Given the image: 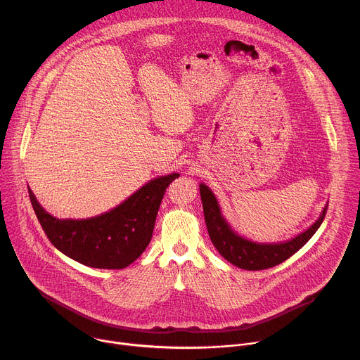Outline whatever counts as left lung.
Here are the masks:
<instances>
[{"instance_id": "left-lung-1", "label": "left lung", "mask_w": 360, "mask_h": 360, "mask_svg": "<svg viewBox=\"0 0 360 360\" xmlns=\"http://www.w3.org/2000/svg\"><path fill=\"white\" fill-rule=\"evenodd\" d=\"M200 192L207 230L212 244L226 261H230V263L240 269L252 271L274 267L290 258L294 252H297L319 230V226L326 217V211H328V207H326L320 218L309 230H306L296 238L280 244H257L237 236L231 230L230 225L222 218L218 202L208 186L201 184Z\"/></svg>"}]
</instances>
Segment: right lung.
<instances>
[{"label": "right lung", "mask_w": 360, "mask_h": 360, "mask_svg": "<svg viewBox=\"0 0 360 360\" xmlns=\"http://www.w3.org/2000/svg\"><path fill=\"white\" fill-rule=\"evenodd\" d=\"M178 176H159L115 210L89 219H57L40 207L31 189L28 195L43 231L57 250L89 267L120 270L148 247L163 193Z\"/></svg>", "instance_id": "right-lung-1"}]
</instances>
